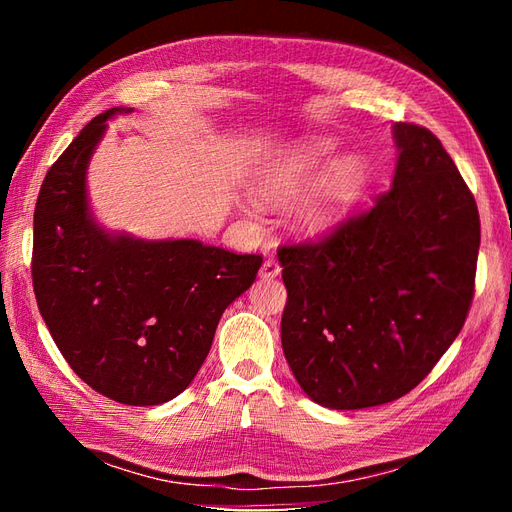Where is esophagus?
Here are the masks:
<instances>
[{"instance_id": "1", "label": "esophagus", "mask_w": 512, "mask_h": 512, "mask_svg": "<svg viewBox=\"0 0 512 512\" xmlns=\"http://www.w3.org/2000/svg\"><path fill=\"white\" fill-rule=\"evenodd\" d=\"M280 273H282V267H280V262H277V260L269 258V260L262 262V269H260L262 280H273V277H277Z\"/></svg>"}]
</instances>
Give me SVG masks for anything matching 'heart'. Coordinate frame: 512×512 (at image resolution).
Wrapping results in <instances>:
<instances>
[{"instance_id":"1","label":"heart","mask_w":512,"mask_h":512,"mask_svg":"<svg viewBox=\"0 0 512 512\" xmlns=\"http://www.w3.org/2000/svg\"><path fill=\"white\" fill-rule=\"evenodd\" d=\"M333 138H312L288 156L273 162L258 181V194L267 203H288L318 179L335 153ZM365 188L363 164L354 156L337 160L320 181L314 196L297 213L299 228L309 237L329 235L346 220Z\"/></svg>"}]
</instances>
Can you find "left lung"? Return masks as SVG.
Returning a JSON list of instances; mask_svg holds the SVG:
<instances>
[{"instance_id":"left-lung-1","label":"left lung","mask_w":512,"mask_h":512,"mask_svg":"<svg viewBox=\"0 0 512 512\" xmlns=\"http://www.w3.org/2000/svg\"><path fill=\"white\" fill-rule=\"evenodd\" d=\"M376 205L316 243L282 245V348L309 399L361 410L404 397L440 361L474 297L480 220L442 143L395 123Z\"/></svg>"}]
</instances>
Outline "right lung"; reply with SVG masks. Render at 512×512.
<instances>
[{
    "label": "right lung",
    "instance_id": "right-lung-1",
    "mask_svg": "<svg viewBox=\"0 0 512 512\" xmlns=\"http://www.w3.org/2000/svg\"><path fill=\"white\" fill-rule=\"evenodd\" d=\"M111 108L49 168L34 211L32 277L59 352L91 389L158 406L188 389L224 309L250 288L258 254L194 239L143 241L106 232L89 211L87 164Z\"/></svg>",
    "mask_w": 512,
    "mask_h": 512
}]
</instances>
